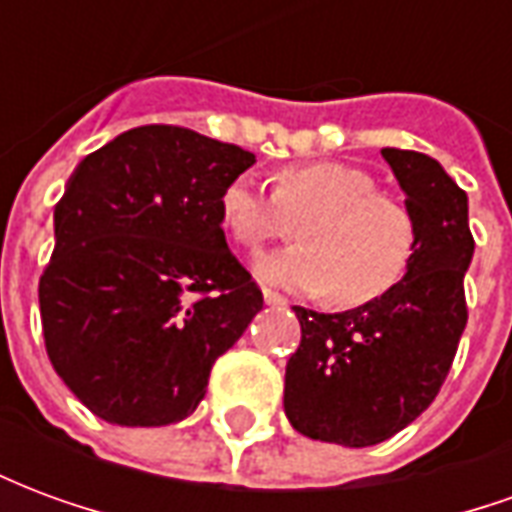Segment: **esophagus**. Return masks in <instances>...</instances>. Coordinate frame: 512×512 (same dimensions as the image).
I'll return each instance as SVG.
<instances>
[{"label": "esophagus", "instance_id": "34e87169", "mask_svg": "<svg viewBox=\"0 0 512 512\" xmlns=\"http://www.w3.org/2000/svg\"><path fill=\"white\" fill-rule=\"evenodd\" d=\"M263 301H266L268 307H288V299L274 293V290H263Z\"/></svg>", "mask_w": 512, "mask_h": 512}]
</instances>
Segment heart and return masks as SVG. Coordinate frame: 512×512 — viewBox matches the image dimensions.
I'll list each match as a JSON object with an SVG mask.
<instances>
[{"mask_svg": "<svg viewBox=\"0 0 512 512\" xmlns=\"http://www.w3.org/2000/svg\"><path fill=\"white\" fill-rule=\"evenodd\" d=\"M227 233L257 252L301 227V244L255 263L260 282L296 293H326L345 307L381 299L406 274L414 255V219L376 178L343 161L285 167L277 189L238 175L219 200Z\"/></svg>", "mask_w": 512, "mask_h": 512, "instance_id": "obj_1", "label": "heart"}]
</instances>
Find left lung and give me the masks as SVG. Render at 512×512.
Wrapping results in <instances>:
<instances>
[{"mask_svg":"<svg viewBox=\"0 0 512 512\" xmlns=\"http://www.w3.org/2000/svg\"><path fill=\"white\" fill-rule=\"evenodd\" d=\"M381 156L417 230L406 274L354 310L293 307L301 345L285 367L290 425L343 447H370L411 425L439 395L466 329L469 197L436 158L397 147Z\"/></svg>","mask_w":512,"mask_h":512,"instance_id":"obj_1","label":"left lung"}]
</instances>
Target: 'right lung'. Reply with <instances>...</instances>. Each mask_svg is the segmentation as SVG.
I'll use <instances>...</instances> for the list:
<instances>
[{
  "label": "right lung",
  "mask_w": 512,
  "mask_h": 512,
  "mask_svg": "<svg viewBox=\"0 0 512 512\" xmlns=\"http://www.w3.org/2000/svg\"><path fill=\"white\" fill-rule=\"evenodd\" d=\"M252 164L255 153L189 128L139 126L73 169L38 296L51 365L95 417L186 419L263 310L219 211Z\"/></svg>",
  "instance_id": "1"
}]
</instances>
